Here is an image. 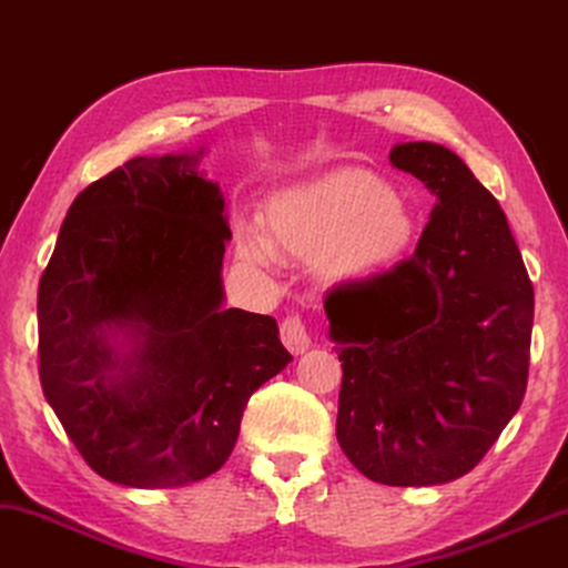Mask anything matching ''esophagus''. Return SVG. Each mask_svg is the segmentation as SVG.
Returning a JSON list of instances; mask_svg holds the SVG:
<instances>
[{
  "label": "esophagus",
  "mask_w": 568,
  "mask_h": 568,
  "mask_svg": "<svg viewBox=\"0 0 568 568\" xmlns=\"http://www.w3.org/2000/svg\"><path fill=\"white\" fill-rule=\"evenodd\" d=\"M281 338H283V344L287 346V352H293V354H303L311 344L308 328H306V324H303V318L295 316V313H291V316L283 318Z\"/></svg>",
  "instance_id": "obj_1"
}]
</instances>
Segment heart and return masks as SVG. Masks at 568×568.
Listing matches in <instances>:
<instances>
[{"instance_id":"obj_1","label":"heart","mask_w":568,"mask_h":568,"mask_svg":"<svg viewBox=\"0 0 568 568\" xmlns=\"http://www.w3.org/2000/svg\"><path fill=\"white\" fill-rule=\"evenodd\" d=\"M416 224L395 191L365 171H334L277 191L267 201V226L236 224V255L270 267L281 250L316 257L328 281H367L408 252Z\"/></svg>"}]
</instances>
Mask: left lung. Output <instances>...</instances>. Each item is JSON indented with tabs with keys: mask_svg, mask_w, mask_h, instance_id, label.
I'll list each match as a JSON object with an SVG mask.
<instances>
[{
	"mask_svg": "<svg viewBox=\"0 0 568 568\" xmlns=\"http://www.w3.org/2000/svg\"><path fill=\"white\" fill-rule=\"evenodd\" d=\"M436 196L413 257L326 298L344 377L336 438L365 477L430 487L471 471L528 385L532 285L500 203L434 142L390 150Z\"/></svg>",
	"mask_w": 568,
	"mask_h": 568,
	"instance_id": "left-lung-1",
	"label": "left lung"
}]
</instances>
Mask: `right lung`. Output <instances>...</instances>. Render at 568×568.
Segmentation results:
<instances>
[{"instance_id":"right-lung-1","label":"right lung","mask_w":568,"mask_h":568,"mask_svg":"<svg viewBox=\"0 0 568 568\" xmlns=\"http://www.w3.org/2000/svg\"><path fill=\"white\" fill-rule=\"evenodd\" d=\"M201 155L134 158L83 189L40 277L42 393L114 485L222 469L250 395L293 359L273 316L222 308L232 232Z\"/></svg>"}]
</instances>
